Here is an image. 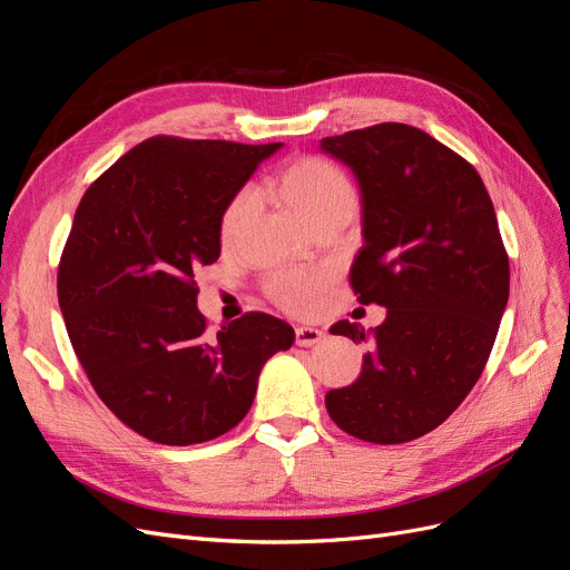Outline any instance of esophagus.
<instances>
[{"instance_id":"1","label":"esophagus","mask_w":570,"mask_h":570,"mask_svg":"<svg viewBox=\"0 0 570 570\" xmlns=\"http://www.w3.org/2000/svg\"><path fill=\"white\" fill-rule=\"evenodd\" d=\"M323 340H325V333L321 331V327L299 325L295 331V342L299 344V347H314V344H318Z\"/></svg>"}]
</instances>
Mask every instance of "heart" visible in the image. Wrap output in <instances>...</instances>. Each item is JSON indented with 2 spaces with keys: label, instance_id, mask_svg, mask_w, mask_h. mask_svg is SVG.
<instances>
[{
  "label": "heart",
  "instance_id": "b5f03b06",
  "mask_svg": "<svg viewBox=\"0 0 570 570\" xmlns=\"http://www.w3.org/2000/svg\"><path fill=\"white\" fill-rule=\"evenodd\" d=\"M278 193L289 209L312 228L327 218H352L358 202L352 178L340 166L321 157H299L285 166L278 176ZM254 209V189H237L220 216L223 245L233 243ZM331 281L333 273L327 268L283 271L268 281V295L292 314H308L314 312Z\"/></svg>",
  "mask_w": 570,
  "mask_h": 570
}]
</instances>
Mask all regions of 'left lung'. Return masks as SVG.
<instances>
[{
    "mask_svg": "<svg viewBox=\"0 0 570 570\" xmlns=\"http://www.w3.org/2000/svg\"><path fill=\"white\" fill-rule=\"evenodd\" d=\"M321 151L358 183L352 287L387 308L371 331L331 327L368 352L325 406L344 433L402 444L450 419L478 383L509 302V256L478 170L428 132L381 124L323 137Z\"/></svg>",
    "mask_w": 570,
    "mask_h": 570,
    "instance_id": "obj_1",
    "label": "left lung"
}]
</instances>
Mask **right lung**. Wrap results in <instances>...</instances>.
Masks as SVG:
<instances>
[{
  "label": "right lung",
  "instance_id": "right-lung-1",
  "mask_svg": "<svg viewBox=\"0 0 570 570\" xmlns=\"http://www.w3.org/2000/svg\"><path fill=\"white\" fill-rule=\"evenodd\" d=\"M281 147L151 137L78 204L59 306L99 400L137 435L187 446L228 433L266 361L295 342L258 312L206 333L195 287L220 254L223 209Z\"/></svg>",
  "mask_w": 570,
  "mask_h": 570
}]
</instances>
